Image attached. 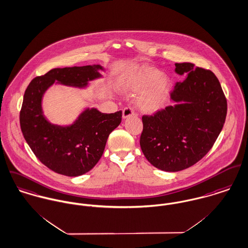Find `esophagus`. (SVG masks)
Returning a JSON list of instances; mask_svg holds the SVG:
<instances>
[{
  "instance_id": "1",
  "label": "esophagus",
  "mask_w": 248,
  "mask_h": 248,
  "mask_svg": "<svg viewBox=\"0 0 248 248\" xmlns=\"http://www.w3.org/2000/svg\"><path fill=\"white\" fill-rule=\"evenodd\" d=\"M122 115H123V118H128L132 115H135V111L131 107H126L122 112Z\"/></svg>"
}]
</instances>
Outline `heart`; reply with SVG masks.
<instances>
[{
	"mask_svg": "<svg viewBox=\"0 0 248 248\" xmlns=\"http://www.w3.org/2000/svg\"><path fill=\"white\" fill-rule=\"evenodd\" d=\"M124 90L142 92L137 99L138 107L146 113H155L166 102L170 89V79L158 69L148 65L132 68L121 78Z\"/></svg>",
	"mask_w": 248,
	"mask_h": 248,
	"instance_id": "obj_1",
	"label": "heart"
}]
</instances>
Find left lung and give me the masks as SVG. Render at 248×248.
<instances>
[{"label":"left lung","instance_id":"left-lung-1","mask_svg":"<svg viewBox=\"0 0 248 248\" xmlns=\"http://www.w3.org/2000/svg\"><path fill=\"white\" fill-rule=\"evenodd\" d=\"M186 76L170 93L174 106L143 115L140 147L147 160L165 171L187 169L213 147L227 112L225 93L210 70L193 63H175Z\"/></svg>","mask_w":248,"mask_h":248}]
</instances>
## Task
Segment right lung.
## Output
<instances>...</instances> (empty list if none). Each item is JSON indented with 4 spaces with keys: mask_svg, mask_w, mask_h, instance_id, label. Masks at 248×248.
<instances>
[{
    "mask_svg": "<svg viewBox=\"0 0 248 248\" xmlns=\"http://www.w3.org/2000/svg\"><path fill=\"white\" fill-rule=\"evenodd\" d=\"M100 65L55 68L37 77L27 86L20 112L23 137L30 149L51 170L79 176L91 170L102 156L109 135L120 124L122 112L100 113L94 108L81 113L74 124H51L43 114V95L55 81L84 87L100 78Z\"/></svg>",
    "mask_w": 248,
    "mask_h": 248,
    "instance_id": "obj_1",
    "label": "right lung"
}]
</instances>
